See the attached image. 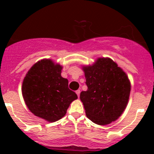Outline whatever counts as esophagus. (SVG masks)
<instances>
[{"instance_id":"34e87169","label":"esophagus","mask_w":154,"mask_h":154,"mask_svg":"<svg viewBox=\"0 0 154 154\" xmlns=\"http://www.w3.org/2000/svg\"><path fill=\"white\" fill-rule=\"evenodd\" d=\"M76 94H77V96H78V97H79V95H80V90L79 89H78V90L76 91Z\"/></svg>"}]
</instances>
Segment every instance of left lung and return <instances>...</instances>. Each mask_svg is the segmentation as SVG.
<instances>
[{
  "label": "left lung",
  "instance_id": "left-lung-1",
  "mask_svg": "<svg viewBox=\"0 0 154 154\" xmlns=\"http://www.w3.org/2000/svg\"><path fill=\"white\" fill-rule=\"evenodd\" d=\"M88 89L80 93L86 116L98 125H108L124 112L130 97V82L124 71L109 58H99L83 65Z\"/></svg>",
  "mask_w": 154,
  "mask_h": 154
}]
</instances>
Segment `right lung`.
Instances as JSON below:
<instances>
[{"mask_svg": "<svg viewBox=\"0 0 154 154\" xmlns=\"http://www.w3.org/2000/svg\"><path fill=\"white\" fill-rule=\"evenodd\" d=\"M62 66L51 59H42L31 66L24 78L21 92L24 103L34 115L53 123L66 114L78 99L62 77Z\"/></svg>", "mask_w": 154, "mask_h": 154, "instance_id": "1", "label": "right lung"}]
</instances>
